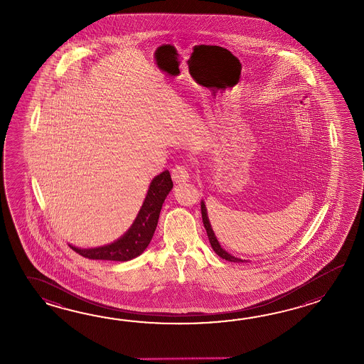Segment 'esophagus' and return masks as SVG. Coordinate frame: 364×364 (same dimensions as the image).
<instances>
[{"instance_id": "1", "label": "esophagus", "mask_w": 364, "mask_h": 364, "mask_svg": "<svg viewBox=\"0 0 364 364\" xmlns=\"http://www.w3.org/2000/svg\"><path fill=\"white\" fill-rule=\"evenodd\" d=\"M171 178H173L176 185H182V183H186V182L190 181V173L186 169V166L178 165V166L173 168Z\"/></svg>"}]
</instances>
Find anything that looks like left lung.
Masks as SVG:
<instances>
[{"instance_id":"left-lung-1","label":"left lung","mask_w":364,"mask_h":364,"mask_svg":"<svg viewBox=\"0 0 364 364\" xmlns=\"http://www.w3.org/2000/svg\"><path fill=\"white\" fill-rule=\"evenodd\" d=\"M200 205L203 224H204V228H205L207 234H208L209 243H210V246L213 248V251L216 252L217 255L220 256V257H223L225 260H228V262H232V263H245V262H246V263H247V260H243V259H240V257H235V256H232V254H229L226 250L223 248V246L220 245V242L217 240L216 234H215L213 229H212V225L209 223L207 207H205V203H204V200H201Z\"/></svg>"}]
</instances>
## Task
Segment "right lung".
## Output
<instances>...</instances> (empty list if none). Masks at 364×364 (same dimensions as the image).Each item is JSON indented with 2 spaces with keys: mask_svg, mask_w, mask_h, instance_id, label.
<instances>
[{
  "mask_svg": "<svg viewBox=\"0 0 364 364\" xmlns=\"http://www.w3.org/2000/svg\"><path fill=\"white\" fill-rule=\"evenodd\" d=\"M173 188L169 171H163L151 181L147 195L132 226L118 240L100 247L80 248L69 245L79 255L93 260L129 262L141 255L154 237L164 201Z\"/></svg>",
  "mask_w": 364,
  "mask_h": 364,
  "instance_id": "obj_1",
  "label": "right lung"
}]
</instances>
